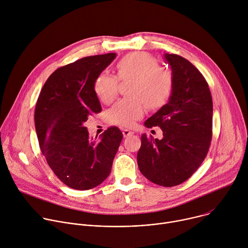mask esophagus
I'll return each mask as SVG.
<instances>
[{
    "instance_id": "esophagus-1",
    "label": "esophagus",
    "mask_w": 248,
    "mask_h": 248,
    "mask_svg": "<svg viewBox=\"0 0 248 248\" xmlns=\"http://www.w3.org/2000/svg\"><path fill=\"white\" fill-rule=\"evenodd\" d=\"M123 134H124V137H127V136H130L133 134V131L129 130V129H124L123 130Z\"/></svg>"
}]
</instances>
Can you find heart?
Instances as JSON below:
<instances>
[{
  "label": "heart",
  "instance_id": "1",
  "mask_svg": "<svg viewBox=\"0 0 248 248\" xmlns=\"http://www.w3.org/2000/svg\"><path fill=\"white\" fill-rule=\"evenodd\" d=\"M118 78L133 79L130 89L132 98L117 102L108 111V121L121 126H131L144 115L145 105L149 109L162 108L170 100L174 85L173 75L162 67L160 62L145 52H133L123 57L117 63ZM94 91L103 103H111L118 95L119 79L109 74L98 76Z\"/></svg>",
  "mask_w": 248,
  "mask_h": 248
}]
</instances>
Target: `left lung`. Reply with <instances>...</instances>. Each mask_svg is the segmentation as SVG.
<instances>
[{"instance_id": "8db88e82", "label": "left lung", "mask_w": 248, "mask_h": 248, "mask_svg": "<svg viewBox=\"0 0 248 248\" xmlns=\"http://www.w3.org/2000/svg\"><path fill=\"white\" fill-rule=\"evenodd\" d=\"M174 78L170 101L145 122L163 138L141 135L138 168L150 182L166 187L188 180L204 161L212 140L213 101L208 83L186 59L166 54Z\"/></svg>"}]
</instances>
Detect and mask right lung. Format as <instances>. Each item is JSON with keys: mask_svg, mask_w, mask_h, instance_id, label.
<instances>
[{"mask_svg": "<svg viewBox=\"0 0 248 248\" xmlns=\"http://www.w3.org/2000/svg\"><path fill=\"white\" fill-rule=\"evenodd\" d=\"M115 58V53L90 56L57 68L35 107L40 149L58 179L74 189L94 188L108 178L123 140L117 126L100 139L89 137L84 126L89 116L102 110L94 83Z\"/></svg>", "mask_w": 248, "mask_h": 248, "instance_id": "obj_1", "label": "right lung"}]
</instances>
